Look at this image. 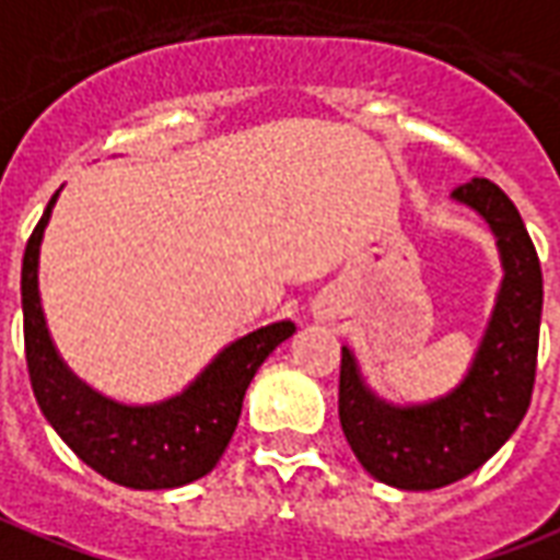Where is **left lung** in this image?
<instances>
[{"instance_id": "8db88e82", "label": "left lung", "mask_w": 560, "mask_h": 560, "mask_svg": "<svg viewBox=\"0 0 560 560\" xmlns=\"http://www.w3.org/2000/svg\"><path fill=\"white\" fill-rule=\"evenodd\" d=\"M453 199L487 220L504 280L468 373L451 394L394 406L366 387L342 346L340 423L358 463L387 487L439 489L463 480L508 442L532 406L540 342L542 275L532 235L508 194L489 178L456 187Z\"/></svg>"}]
</instances>
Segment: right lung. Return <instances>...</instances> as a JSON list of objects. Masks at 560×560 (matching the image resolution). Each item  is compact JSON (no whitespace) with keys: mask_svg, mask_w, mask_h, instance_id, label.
<instances>
[{"mask_svg":"<svg viewBox=\"0 0 560 560\" xmlns=\"http://www.w3.org/2000/svg\"><path fill=\"white\" fill-rule=\"evenodd\" d=\"M59 190L44 208L23 253V340L28 382L44 418L97 475L130 489H175L206 477L238 427L241 402L256 370L295 334V322H271L230 342L194 382L163 402L125 406L97 394L68 370L40 310V238Z\"/></svg>","mask_w":560,"mask_h":560,"instance_id":"1","label":"right lung"}]
</instances>
